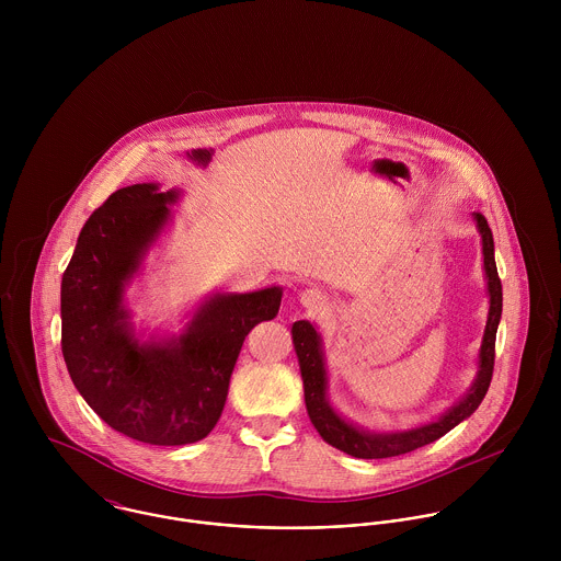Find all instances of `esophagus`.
Wrapping results in <instances>:
<instances>
[{"mask_svg":"<svg viewBox=\"0 0 561 561\" xmlns=\"http://www.w3.org/2000/svg\"><path fill=\"white\" fill-rule=\"evenodd\" d=\"M300 302H302L307 309H311V311H321V309L325 307L328 298H325V294H321L320 289H305V291L300 294Z\"/></svg>","mask_w":561,"mask_h":561,"instance_id":"34e87169","label":"esophagus"}]
</instances>
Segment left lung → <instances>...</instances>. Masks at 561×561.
Returning a JSON list of instances; mask_svg holds the SVG:
<instances>
[{
  "mask_svg": "<svg viewBox=\"0 0 561 561\" xmlns=\"http://www.w3.org/2000/svg\"><path fill=\"white\" fill-rule=\"evenodd\" d=\"M478 231L481 236V250H483V270L488 280V296H490V309L488 321L483 330V341L480 347V365H478V378L471 385L469 393L451 405L443 416H438L432 423L403 430V432H389V434H374L367 430H360L352 423H347L343 416L334 412L325 396V367H323V352H321V336L311 321H296L291 328L294 334V347L298 354L302 382H305V403L311 423L320 432L321 438L341 449L347 456L363 458V460H378V458H393L408 451H414L423 445H430L445 436L449 430H454L460 421L471 416L481 400L485 398V391L492 380L494 369V341H496V328L501 320L503 309V291H501V278L494 263V241L492 231L481 214H473Z\"/></svg>",
  "mask_w": 561,
  "mask_h": 561,
  "instance_id": "1",
  "label": "left lung"
}]
</instances>
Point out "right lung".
Listing matches in <instances>:
<instances>
[{"mask_svg":"<svg viewBox=\"0 0 561 561\" xmlns=\"http://www.w3.org/2000/svg\"><path fill=\"white\" fill-rule=\"evenodd\" d=\"M176 190L136 183L92 211L62 276V354L76 389L116 432L187 445L218 423L245 334L274 320L283 289L218 294L172 339L140 341L125 287L170 220Z\"/></svg>","mask_w":561,"mask_h":561,"instance_id":"obj_1","label":"right lung"}]
</instances>
